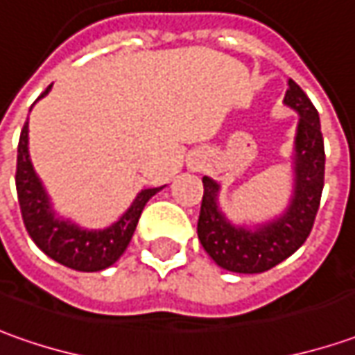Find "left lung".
Listing matches in <instances>:
<instances>
[{"label": "left lung", "instance_id": "1", "mask_svg": "<svg viewBox=\"0 0 355 355\" xmlns=\"http://www.w3.org/2000/svg\"><path fill=\"white\" fill-rule=\"evenodd\" d=\"M285 104L300 114L295 139V196L279 220L255 232L236 227L216 206L218 184L204 177V196L198 216V239L206 253L226 271L263 273L291 257L311 236L324 189V139L320 117L309 96L288 78Z\"/></svg>", "mask_w": 355, "mask_h": 355}]
</instances>
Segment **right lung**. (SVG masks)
Returning <instances> with one entry per match:
<instances>
[{"instance_id": "add662e5", "label": "right lung", "mask_w": 355, "mask_h": 355, "mask_svg": "<svg viewBox=\"0 0 355 355\" xmlns=\"http://www.w3.org/2000/svg\"><path fill=\"white\" fill-rule=\"evenodd\" d=\"M49 90L51 86L39 98H43ZM27 125L29 123L25 121L19 135L15 187L23 224L31 239L51 259L74 271L92 273L114 265L128 250L145 204L163 187L141 190L131 208L119 218V222L102 232H86L70 222L56 220L43 184L33 171L27 149Z\"/></svg>"}]
</instances>
